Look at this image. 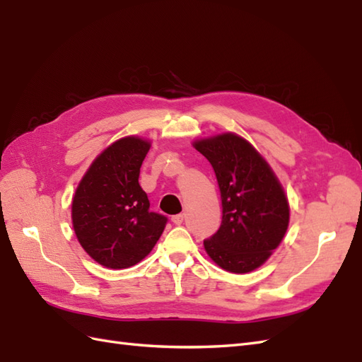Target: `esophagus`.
<instances>
[{
	"mask_svg": "<svg viewBox=\"0 0 362 362\" xmlns=\"http://www.w3.org/2000/svg\"><path fill=\"white\" fill-rule=\"evenodd\" d=\"M172 222H173V225H181L184 222V214L172 216Z\"/></svg>",
	"mask_w": 362,
	"mask_h": 362,
	"instance_id": "obj_1",
	"label": "esophagus"
}]
</instances>
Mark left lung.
<instances>
[{
    "label": "left lung",
    "instance_id": "left-lung-1",
    "mask_svg": "<svg viewBox=\"0 0 362 362\" xmlns=\"http://www.w3.org/2000/svg\"><path fill=\"white\" fill-rule=\"evenodd\" d=\"M194 148L213 166L222 199V223L204 240L206 254L231 273L255 270L286 235V193L264 158L242 137L228 133L196 141Z\"/></svg>",
    "mask_w": 362,
    "mask_h": 362
}]
</instances>
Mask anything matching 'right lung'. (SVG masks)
I'll return each instance as SVG.
<instances>
[{
    "instance_id": "right-lung-1",
    "label": "right lung",
    "mask_w": 362,
    "mask_h": 362,
    "mask_svg": "<svg viewBox=\"0 0 362 362\" xmlns=\"http://www.w3.org/2000/svg\"><path fill=\"white\" fill-rule=\"evenodd\" d=\"M149 141L120 139L98 156L72 201V223L83 249L108 269H127L158 242L168 217L149 210L139 175Z\"/></svg>"
}]
</instances>
